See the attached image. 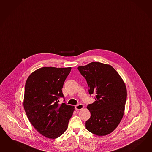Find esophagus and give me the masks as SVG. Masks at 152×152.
<instances>
[{"mask_svg":"<svg viewBox=\"0 0 152 152\" xmlns=\"http://www.w3.org/2000/svg\"><path fill=\"white\" fill-rule=\"evenodd\" d=\"M84 108V106L82 104H78L77 105H76L75 106V109L76 111H80V110H81L83 108Z\"/></svg>","mask_w":152,"mask_h":152,"instance_id":"esophagus-1","label":"esophagus"}]
</instances>
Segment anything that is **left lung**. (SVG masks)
Wrapping results in <instances>:
<instances>
[{
    "mask_svg": "<svg viewBox=\"0 0 152 152\" xmlns=\"http://www.w3.org/2000/svg\"><path fill=\"white\" fill-rule=\"evenodd\" d=\"M77 69L86 80L89 94L96 95L94 102L87 106L91 117L86 122V128L99 136L109 134L124 115L127 99L125 83L110 65L92 62Z\"/></svg>",
    "mask_w": 152,
    "mask_h": 152,
    "instance_id": "1",
    "label": "left lung"
}]
</instances>
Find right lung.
I'll use <instances>...</instances> for the list:
<instances>
[{
    "mask_svg": "<svg viewBox=\"0 0 152 152\" xmlns=\"http://www.w3.org/2000/svg\"><path fill=\"white\" fill-rule=\"evenodd\" d=\"M71 67H43L34 71L25 86L23 105L33 127L50 139L59 137L66 131L75 107L65 103L62 88Z\"/></svg>",
    "mask_w": 152,
    "mask_h": 152,
    "instance_id": "obj_1",
    "label": "right lung"
}]
</instances>
